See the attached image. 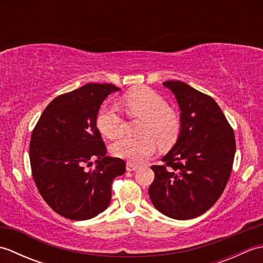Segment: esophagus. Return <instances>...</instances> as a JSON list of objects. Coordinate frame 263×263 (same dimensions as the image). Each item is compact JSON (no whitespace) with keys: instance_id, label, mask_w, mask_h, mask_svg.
<instances>
[{"instance_id":"34e87169","label":"esophagus","mask_w":263,"mask_h":263,"mask_svg":"<svg viewBox=\"0 0 263 263\" xmlns=\"http://www.w3.org/2000/svg\"><path fill=\"white\" fill-rule=\"evenodd\" d=\"M138 168H139V166L132 164V163H126V171L133 172V171H137Z\"/></svg>"}]
</instances>
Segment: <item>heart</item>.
I'll use <instances>...</instances> for the list:
<instances>
[{"label": "heart", "instance_id": "heart-1", "mask_svg": "<svg viewBox=\"0 0 263 263\" xmlns=\"http://www.w3.org/2000/svg\"><path fill=\"white\" fill-rule=\"evenodd\" d=\"M131 115L142 117L139 128L140 137H125L116 142L111 152L130 163L146 161L160 146H171L181 131V117L167 106L166 99L148 87H138L126 92L122 99ZM97 127L110 140L123 135V119L115 106H105L97 115Z\"/></svg>", "mask_w": 263, "mask_h": 263}]
</instances>
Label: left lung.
Wrapping results in <instances>:
<instances>
[{
	"mask_svg": "<svg viewBox=\"0 0 263 263\" xmlns=\"http://www.w3.org/2000/svg\"><path fill=\"white\" fill-rule=\"evenodd\" d=\"M163 85L175 95L181 131L161 165H154L149 197L155 208L173 219L186 220L210 209L231 176L235 136L210 96L182 81Z\"/></svg>",
	"mask_w": 263,
	"mask_h": 263,
	"instance_id": "1",
	"label": "left lung"
}]
</instances>
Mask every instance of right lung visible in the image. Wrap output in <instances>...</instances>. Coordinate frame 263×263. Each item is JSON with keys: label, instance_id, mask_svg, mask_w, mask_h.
I'll return each instance as SVG.
<instances>
[{"label": "right lung", "instance_id": "right-lung-1", "mask_svg": "<svg viewBox=\"0 0 263 263\" xmlns=\"http://www.w3.org/2000/svg\"><path fill=\"white\" fill-rule=\"evenodd\" d=\"M119 88L87 83L60 95L44 109L31 133L29 158L33 181L51 208L72 220H87L107 208L111 183L125 161L106 156L96 126L106 97ZM96 159L92 170L88 166Z\"/></svg>", "mask_w": 263, "mask_h": 263}]
</instances>
